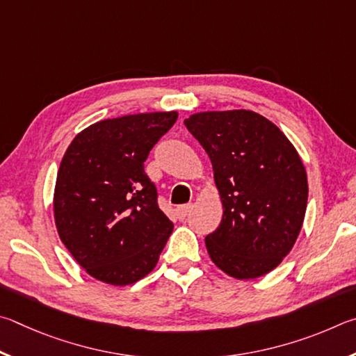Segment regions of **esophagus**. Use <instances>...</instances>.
<instances>
[{
    "label": "esophagus",
    "instance_id": "34e87169",
    "mask_svg": "<svg viewBox=\"0 0 356 356\" xmlns=\"http://www.w3.org/2000/svg\"><path fill=\"white\" fill-rule=\"evenodd\" d=\"M192 211V204H183V207L177 208V216L179 220H184L186 217L189 216V213Z\"/></svg>",
    "mask_w": 356,
    "mask_h": 356
}]
</instances>
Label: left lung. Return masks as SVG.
Segmentation results:
<instances>
[{"label":"left lung","instance_id":"obj_1","mask_svg":"<svg viewBox=\"0 0 356 356\" xmlns=\"http://www.w3.org/2000/svg\"><path fill=\"white\" fill-rule=\"evenodd\" d=\"M184 124L209 156L223 204L219 228L204 239L211 259L233 278L266 275L303 225L308 179L300 156L253 111L198 112Z\"/></svg>","mask_w":356,"mask_h":356}]
</instances>
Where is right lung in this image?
Returning <instances> with one entry per match:
<instances>
[{"instance_id":"right-lung-1","label":"right lung","mask_w":356,"mask_h":356,"mask_svg":"<svg viewBox=\"0 0 356 356\" xmlns=\"http://www.w3.org/2000/svg\"><path fill=\"white\" fill-rule=\"evenodd\" d=\"M178 114L108 118L72 140L54 189L59 238L90 277L124 286L158 264L173 223L158 207L143 162Z\"/></svg>"}]
</instances>
